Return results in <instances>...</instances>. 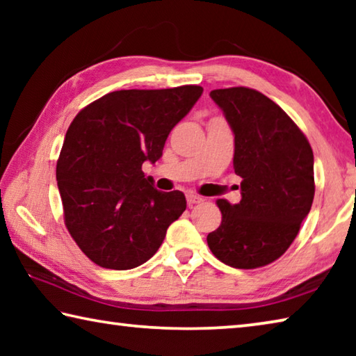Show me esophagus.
<instances>
[{
  "label": "esophagus",
  "instance_id": "obj_1",
  "mask_svg": "<svg viewBox=\"0 0 356 356\" xmlns=\"http://www.w3.org/2000/svg\"><path fill=\"white\" fill-rule=\"evenodd\" d=\"M204 201V197H201V196H197V195H186V202H188V207H193L195 206V204H201Z\"/></svg>",
  "mask_w": 356,
  "mask_h": 356
}]
</instances>
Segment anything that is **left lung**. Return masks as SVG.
<instances>
[{"instance_id":"left-lung-1","label":"left lung","mask_w":356,"mask_h":356,"mask_svg":"<svg viewBox=\"0 0 356 356\" xmlns=\"http://www.w3.org/2000/svg\"><path fill=\"white\" fill-rule=\"evenodd\" d=\"M210 97L236 136L234 171L243 180L238 204L216 201L221 225L207 236L209 248L229 267H264L284 254L311 210V144L286 111L256 89H215Z\"/></svg>"}]
</instances>
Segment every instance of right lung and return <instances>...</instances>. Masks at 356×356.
Here are the masks:
<instances>
[{"mask_svg": "<svg viewBox=\"0 0 356 356\" xmlns=\"http://www.w3.org/2000/svg\"><path fill=\"white\" fill-rule=\"evenodd\" d=\"M196 84L122 89L72 120L56 165L64 222L94 264L130 270L152 257L186 209L182 191L154 188L141 170L163 154L170 131L201 97Z\"/></svg>", "mask_w": 356, "mask_h": 356, "instance_id": "right-lung-1", "label": "right lung"}]
</instances>
